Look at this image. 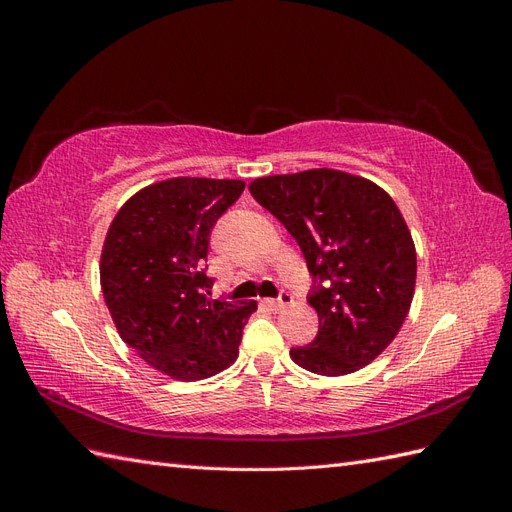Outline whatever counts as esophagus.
Returning <instances> with one entry per match:
<instances>
[{
  "instance_id": "34e87169",
  "label": "esophagus",
  "mask_w": 512,
  "mask_h": 512,
  "mask_svg": "<svg viewBox=\"0 0 512 512\" xmlns=\"http://www.w3.org/2000/svg\"><path fill=\"white\" fill-rule=\"evenodd\" d=\"M267 303H269L271 309H275V312H277V309H284L288 303H292V294L284 290V292L280 294V297H277V299H269Z\"/></svg>"
}]
</instances>
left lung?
<instances>
[{
	"mask_svg": "<svg viewBox=\"0 0 512 512\" xmlns=\"http://www.w3.org/2000/svg\"><path fill=\"white\" fill-rule=\"evenodd\" d=\"M250 192L299 243L314 277L307 301L318 335L290 359L318 376L363 369L393 342L414 297L416 250L395 200L333 168L260 177Z\"/></svg>",
	"mask_w": 512,
	"mask_h": 512,
	"instance_id": "8db88e82",
	"label": "left lung"
}]
</instances>
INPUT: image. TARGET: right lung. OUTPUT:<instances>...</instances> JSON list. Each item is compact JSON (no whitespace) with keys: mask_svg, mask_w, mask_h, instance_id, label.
I'll return each mask as SVG.
<instances>
[{"mask_svg":"<svg viewBox=\"0 0 512 512\" xmlns=\"http://www.w3.org/2000/svg\"><path fill=\"white\" fill-rule=\"evenodd\" d=\"M245 188L239 179L175 177L128 198L106 232L100 284L123 342L162 374L203 380L239 356L256 301L211 299L203 262L220 215Z\"/></svg>","mask_w":512,"mask_h":512,"instance_id":"1","label":"right lung"}]
</instances>
